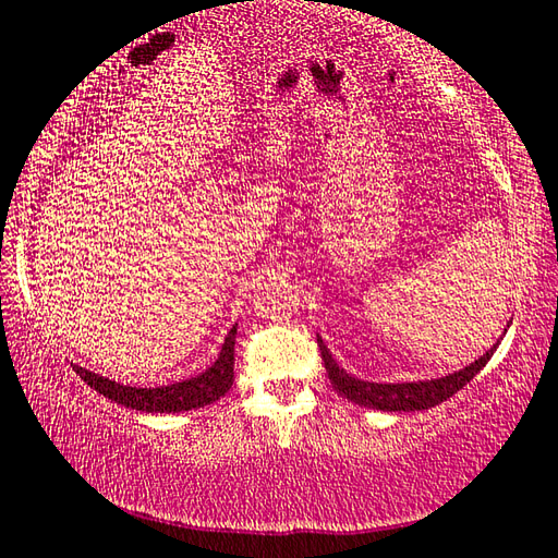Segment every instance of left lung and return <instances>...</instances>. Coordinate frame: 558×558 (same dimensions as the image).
<instances>
[{
	"label": "left lung",
	"instance_id": "1",
	"mask_svg": "<svg viewBox=\"0 0 558 558\" xmlns=\"http://www.w3.org/2000/svg\"><path fill=\"white\" fill-rule=\"evenodd\" d=\"M324 368H327V376L331 380V388L337 390L341 398L361 404V408L371 410H383V412H417V410H429L434 404L449 400L451 395L459 392L465 383L473 380L475 373H481L485 363L498 349V343H493L490 351H485L481 359H475L469 366L449 373L444 378H432V380H417V383H371L361 380L351 373L343 371L329 349L324 347L322 337H317Z\"/></svg>",
	"mask_w": 558,
	"mask_h": 558
}]
</instances>
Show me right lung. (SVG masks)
Returning a JSON list of instances; mask_svg holds the SVG:
<instances>
[{
	"label": "right lung",
	"instance_id": "obj_1",
	"mask_svg": "<svg viewBox=\"0 0 558 558\" xmlns=\"http://www.w3.org/2000/svg\"><path fill=\"white\" fill-rule=\"evenodd\" d=\"M234 343L236 327H231L217 361L205 373L180 383L160 385V388H131V385L109 380L83 366H73V371L89 388H95L117 404H124V408L138 412H187L225 398V392L234 383Z\"/></svg>",
	"mask_w": 558,
	"mask_h": 558
}]
</instances>
